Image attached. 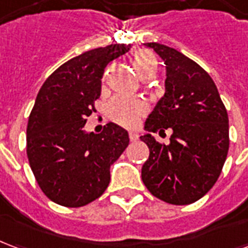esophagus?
Listing matches in <instances>:
<instances>
[{
	"label": "esophagus",
	"mask_w": 248,
	"mask_h": 248,
	"mask_svg": "<svg viewBox=\"0 0 248 248\" xmlns=\"http://www.w3.org/2000/svg\"><path fill=\"white\" fill-rule=\"evenodd\" d=\"M129 138H130V140H131V142H134V140H138V135L135 134V133H133V131H130Z\"/></svg>",
	"instance_id": "34e87169"
}]
</instances>
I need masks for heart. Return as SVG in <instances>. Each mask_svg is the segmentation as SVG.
I'll list each match as a JSON object with an SVG mask.
<instances>
[{
	"label": "heart",
	"mask_w": 248,
	"mask_h": 248,
	"mask_svg": "<svg viewBox=\"0 0 248 248\" xmlns=\"http://www.w3.org/2000/svg\"><path fill=\"white\" fill-rule=\"evenodd\" d=\"M135 71L140 78L155 77L158 71V61L155 56L147 49H138L131 57ZM147 111V105L138 98H130L126 95L115 97L108 105V117L114 122L124 126H134L140 115Z\"/></svg>",
	"instance_id": "1"
}]
</instances>
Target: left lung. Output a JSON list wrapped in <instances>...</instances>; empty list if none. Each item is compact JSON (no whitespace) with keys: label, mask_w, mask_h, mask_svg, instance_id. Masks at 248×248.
Wrapping results in <instances>:
<instances>
[{"label":"left lung","mask_w":248,"mask_h":248,"mask_svg":"<svg viewBox=\"0 0 248 248\" xmlns=\"http://www.w3.org/2000/svg\"><path fill=\"white\" fill-rule=\"evenodd\" d=\"M166 65L165 95L146 119L150 133L172 130L170 143L140 137L150 155L142 166L147 190L170 204H190L218 181L229 153V115L213 78L172 47L145 44Z\"/></svg>","instance_id":"8db88e82"}]
</instances>
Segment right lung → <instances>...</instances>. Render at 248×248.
<instances>
[{"instance_id":"1","label":"right lung","mask_w":248,"mask_h":248,"mask_svg":"<svg viewBox=\"0 0 248 248\" xmlns=\"http://www.w3.org/2000/svg\"><path fill=\"white\" fill-rule=\"evenodd\" d=\"M114 44L85 51L61 65L38 92L26 129V153L46 197L65 207H81L102 195L110 166L129 146V134L115 124L86 133L95 111L101 79L110 61L129 51Z\"/></svg>"}]
</instances>
